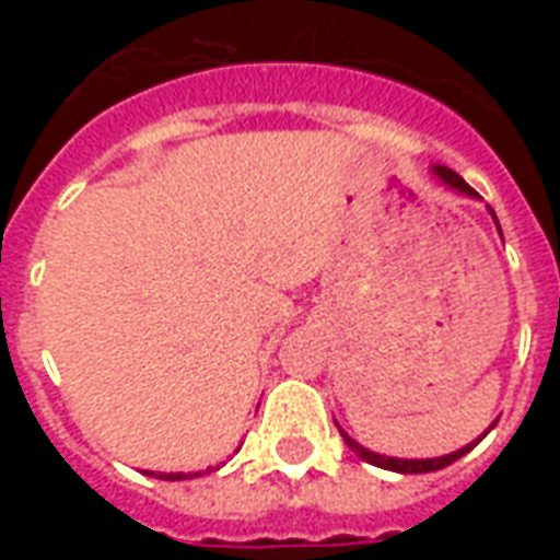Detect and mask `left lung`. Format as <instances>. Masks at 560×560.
I'll use <instances>...</instances> for the list:
<instances>
[{"mask_svg":"<svg viewBox=\"0 0 560 560\" xmlns=\"http://www.w3.org/2000/svg\"><path fill=\"white\" fill-rule=\"evenodd\" d=\"M435 174H439V177H442L444 183H447V186L456 188V191L468 194V197H477V191H474V188H470L468 183H465V179H462L459 174H456V171L442 168V165H439V168H435ZM491 214H494V211H491ZM494 220H497V214H494ZM497 229H500V223H497ZM491 427H494V424H491ZM340 433H342V430H340ZM482 435H486V433H482ZM482 435H479V439H482ZM342 439H346V444H349L351 451L358 453L360 459H366L369 465H377V468L398 470V474H430V470L447 468V465H453V462H456V459H462L465 453L474 451V444L479 442V439H477V442L468 444V447H462V451L451 453V456H439V459H392V456H381V453H372V451H366V447H360V444L354 442L351 435L342 433Z\"/></svg>","mask_w":560,"mask_h":560,"instance_id":"obj_1","label":"left lung"}]
</instances>
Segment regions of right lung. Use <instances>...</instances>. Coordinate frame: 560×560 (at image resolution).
I'll return each instance as SVG.
<instances>
[{
  "mask_svg": "<svg viewBox=\"0 0 560 560\" xmlns=\"http://www.w3.org/2000/svg\"><path fill=\"white\" fill-rule=\"evenodd\" d=\"M151 477H153V470H151ZM162 479H191L197 477V474H160Z\"/></svg>",
  "mask_w": 560,
  "mask_h": 560,
  "instance_id": "obj_1",
  "label": "right lung"
}]
</instances>
